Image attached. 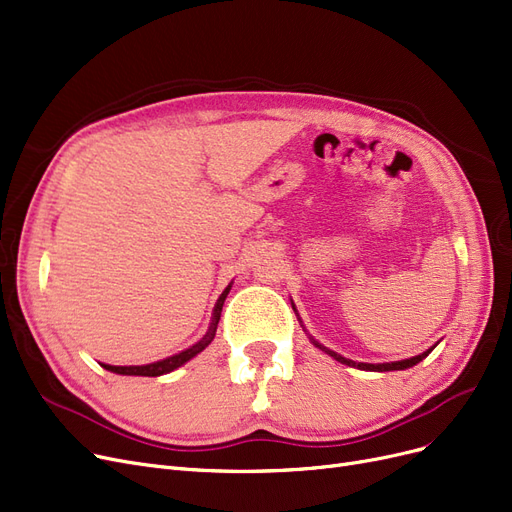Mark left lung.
<instances>
[{
	"label": "left lung",
	"instance_id": "8db88e82",
	"mask_svg": "<svg viewBox=\"0 0 512 512\" xmlns=\"http://www.w3.org/2000/svg\"><path fill=\"white\" fill-rule=\"evenodd\" d=\"M314 345H316V347H320L322 351H326L328 355H332V358H335V360H337V362H341V364H347V366H353V368H360V370H372V372H389V370H406V368H412V366H416L418 362L425 360L427 355L433 351V347H431L429 351L416 355V358L402 360V362H391V364H364V362H353V360H347V358H343V355H339V353H335V351H330V349L322 347L318 341H314Z\"/></svg>",
	"mask_w": 512,
	"mask_h": 512
}]
</instances>
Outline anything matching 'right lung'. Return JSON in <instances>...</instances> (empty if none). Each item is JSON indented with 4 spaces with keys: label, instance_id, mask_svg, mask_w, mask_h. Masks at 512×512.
<instances>
[{
    "label": "right lung",
    "instance_id": "obj_1",
    "mask_svg": "<svg viewBox=\"0 0 512 512\" xmlns=\"http://www.w3.org/2000/svg\"><path fill=\"white\" fill-rule=\"evenodd\" d=\"M230 288H232V284H228L226 291L221 293V297L217 299V305H215V309H213V320H211V326H209V330H207V335H205L201 341H198L196 345H192L190 349H186V351H182V353H177V355H171V358H167V360L154 362V364H146V366H110V364H100V366L106 368V370H110V372L129 374V376H161V374H167V372H171V370H175V368H180L182 364H186L188 360H192L194 355L201 353V351L213 341L217 324H219V318H221V307H224V301H226V297H228V293H230Z\"/></svg>",
    "mask_w": 512,
    "mask_h": 512
}]
</instances>
